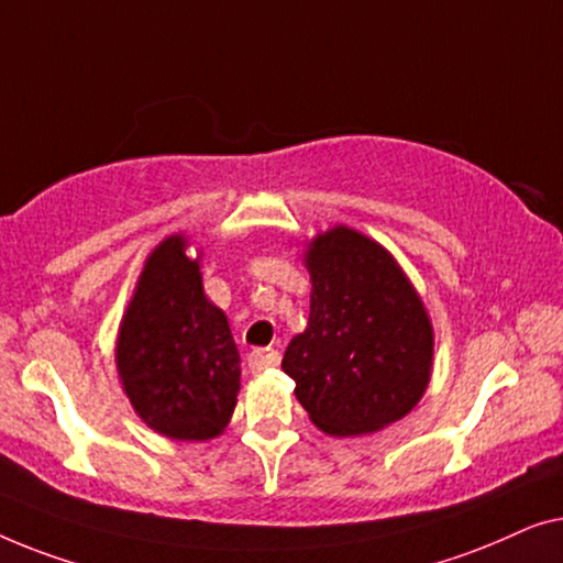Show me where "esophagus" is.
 <instances>
[{
	"mask_svg": "<svg viewBox=\"0 0 563 563\" xmlns=\"http://www.w3.org/2000/svg\"><path fill=\"white\" fill-rule=\"evenodd\" d=\"M247 364L252 372H265L271 367H278L280 354H278V350H252L247 357Z\"/></svg>",
	"mask_w": 563,
	"mask_h": 563,
	"instance_id": "esophagus-1",
	"label": "esophagus"
}]
</instances>
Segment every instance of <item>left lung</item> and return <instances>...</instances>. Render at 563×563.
<instances>
[{"label":"left lung","mask_w":563,"mask_h":563,"mask_svg":"<svg viewBox=\"0 0 563 563\" xmlns=\"http://www.w3.org/2000/svg\"><path fill=\"white\" fill-rule=\"evenodd\" d=\"M311 313L283 357L296 398L329 437H362L416 408L431 379L423 300L383 244L334 227L306 250Z\"/></svg>","instance_id":"8db88e82"}]
</instances>
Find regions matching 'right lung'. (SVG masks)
I'll return each instance as SVG.
<instances>
[{
    "instance_id": "1",
    "label": "right lung",
    "mask_w": 563,
    "mask_h": 563,
    "mask_svg": "<svg viewBox=\"0 0 563 563\" xmlns=\"http://www.w3.org/2000/svg\"><path fill=\"white\" fill-rule=\"evenodd\" d=\"M173 234L150 252L117 336V369L134 413L176 441L219 437L240 393V352L206 298L199 257Z\"/></svg>"
}]
</instances>
